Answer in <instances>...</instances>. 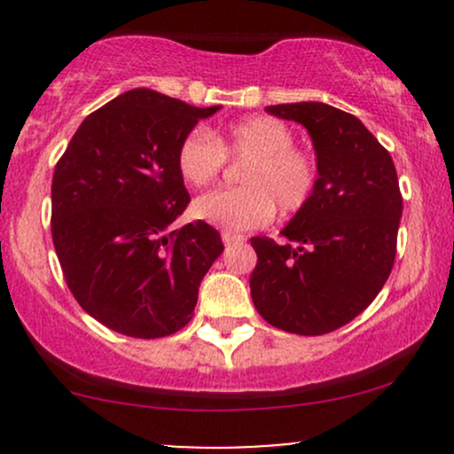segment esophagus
I'll use <instances>...</instances> for the list:
<instances>
[{
    "mask_svg": "<svg viewBox=\"0 0 454 454\" xmlns=\"http://www.w3.org/2000/svg\"><path fill=\"white\" fill-rule=\"evenodd\" d=\"M222 241H223V245H234V243H241L243 237H241V234L223 232V234H222Z\"/></svg>",
    "mask_w": 454,
    "mask_h": 454,
    "instance_id": "1",
    "label": "esophagus"
}]
</instances>
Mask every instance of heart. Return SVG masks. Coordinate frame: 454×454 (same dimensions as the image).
Instances as JSON below:
<instances>
[{"instance_id": "obj_1", "label": "heart", "mask_w": 454, "mask_h": 454, "mask_svg": "<svg viewBox=\"0 0 454 454\" xmlns=\"http://www.w3.org/2000/svg\"><path fill=\"white\" fill-rule=\"evenodd\" d=\"M293 128L278 117H247L211 134L196 128L176 149V168L190 187H207L220 179L226 160L245 161L239 190L213 192L192 205L196 220L223 232L262 228L279 215H294L309 205L317 187V161L294 147Z\"/></svg>"}]
</instances>
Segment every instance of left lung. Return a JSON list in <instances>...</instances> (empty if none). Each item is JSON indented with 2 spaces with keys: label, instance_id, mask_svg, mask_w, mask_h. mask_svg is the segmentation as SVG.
Segmentation results:
<instances>
[{
  "label": "left lung",
  "instance_id": "left-lung-1",
  "mask_svg": "<svg viewBox=\"0 0 454 454\" xmlns=\"http://www.w3.org/2000/svg\"><path fill=\"white\" fill-rule=\"evenodd\" d=\"M267 113L307 128L317 187L281 231L288 243L252 237V301L275 328L325 335L367 309L393 270L403 211L397 170L350 113L322 102L278 104Z\"/></svg>",
  "mask_w": 454,
  "mask_h": 454
}]
</instances>
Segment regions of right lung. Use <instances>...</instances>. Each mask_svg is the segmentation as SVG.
Wrapping results in <instances>:
<instances>
[{
	"label": "right lung",
	"mask_w": 454,
	"mask_h": 454,
	"mask_svg": "<svg viewBox=\"0 0 454 454\" xmlns=\"http://www.w3.org/2000/svg\"><path fill=\"white\" fill-rule=\"evenodd\" d=\"M217 111L126 91L81 123L57 161V258L78 305L111 331L158 340L192 320L198 286L223 243L200 220L168 232L190 202L176 149L198 119Z\"/></svg>",
	"instance_id": "obj_1"
}]
</instances>
